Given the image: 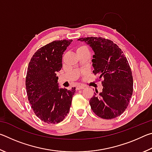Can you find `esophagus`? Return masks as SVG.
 Instances as JSON below:
<instances>
[{"label": "esophagus", "instance_id": "34e87169", "mask_svg": "<svg viewBox=\"0 0 152 152\" xmlns=\"http://www.w3.org/2000/svg\"><path fill=\"white\" fill-rule=\"evenodd\" d=\"M84 86H76V90H81V89H84Z\"/></svg>", "mask_w": 152, "mask_h": 152}]
</instances>
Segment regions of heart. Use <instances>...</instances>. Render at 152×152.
I'll return each mask as SVG.
<instances>
[{"label":"heart","instance_id":"obj_1","mask_svg":"<svg viewBox=\"0 0 152 152\" xmlns=\"http://www.w3.org/2000/svg\"><path fill=\"white\" fill-rule=\"evenodd\" d=\"M88 50V49H87V48L86 47V46H84V45L80 46V47H78V48L76 49V52L78 53L79 51H81L82 50Z\"/></svg>","mask_w":152,"mask_h":152}]
</instances>
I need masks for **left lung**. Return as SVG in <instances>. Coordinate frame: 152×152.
Here are the masks:
<instances>
[{
  "instance_id": "1",
  "label": "left lung",
  "mask_w": 152,
  "mask_h": 152,
  "mask_svg": "<svg viewBox=\"0 0 152 152\" xmlns=\"http://www.w3.org/2000/svg\"><path fill=\"white\" fill-rule=\"evenodd\" d=\"M84 42L94 51L93 73L102 78V91L94 93L90 105L102 119H112L123 113L133 94V76L129 64L117 44L102 37H84Z\"/></svg>"
}]
</instances>
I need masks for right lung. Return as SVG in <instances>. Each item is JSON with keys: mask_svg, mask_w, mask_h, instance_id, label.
Masks as SVG:
<instances>
[{"mask_svg": "<svg viewBox=\"0 0 152 152\" xmlns=\"http://www.w3.org/2000/svg\"><path fill=\"white\" fill-rule=\"evenodd\" d=\"M72 40L54 41L39 48L28 66L25 85L31 108L39 119L58 123L69 113L76 88H60L57 72L62 68V55Z\"/></svg>", "mask_w": 152, "mask_h": 152, "instance_id": "add662e5", "label": "right lung"}]
</instances>
